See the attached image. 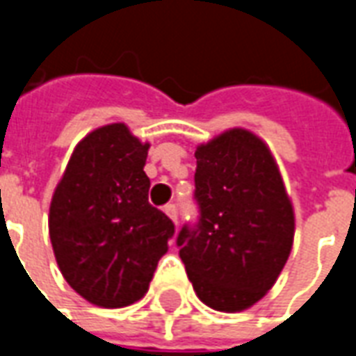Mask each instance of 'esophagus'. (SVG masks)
<instances>
[{"label":"esophagus","instance_id":"obj_1","mask_svg":"<svg viewBox=\"0 0 356 356\" xmlns=\"http://www.w3.org/2000/svg\"><path fill=\"white\" fill-rule=\"evenodd\" d=\"M163 211L168 213V217H170V219H171V221H173V223L177 225L179 211H177V206H175V204H168V206L163 208Z\"/></svg>","mask_w":356,"mask_h":356}]
</instances>
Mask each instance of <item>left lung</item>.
<instances>
[{
	"mask_svg": "<svg viewBox=\"0 0 356 356\" xmlns=\"http://www.w3.org/2000/svg\"><path fill=\"white\" fill-rule=\"evenodd\" d=\"M198 223L177 234L196 296L236 313L257 303L284 268L293 244V208L268 147L229 129L196 148Z\"/></svg>",
	"mask_w": 356,
	"mask_h": 356,
	"instance_id": "left-lung-1",
	"label": "left lung"
}]
</instances>
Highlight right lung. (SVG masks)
I'll use <instances>...</instances> for the list:
<instances>
[{"instance_id":"add662e5","label":"right lung","mask_w":356,"mask_h":356,"mask_svg":"<svg viewBox=\"0 0 356 356\" xmlns=\"http://www.w3.org/2000/svg\"><path fill=\"white\" fill-rule=\"evenodd\" d=\"M148 143L125 124L102 125L74 148L49 208L65 280L89 303L131 305L148 290L175 225L148 204Z\"/></svg>"}]
</instances>
